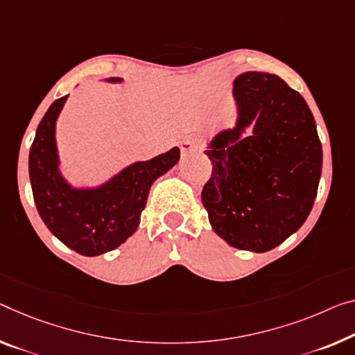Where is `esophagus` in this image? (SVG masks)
Returning <instances> with one entry per match:
<instances>
[{"instance_id":"34e87169","label":"esophagus","mask_w":355,"mask_h":355,"mask_svg":"<svg viewBox=\"0 0 355 355\" xmlns=\"http://www.w3.org/2000/svg\"><path fill=\"white\" fill-rule=\"evenodd\" d=\"M203 149V144L200 141H193V139H185L181 143V152L182 155H187L190 152H198Z\"/></svg>"}]
</instances>
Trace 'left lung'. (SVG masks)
I'll return each instance as SVG.
<instances>
[{
	"instance_id": "8db88e82",
	"label": "left lung",
	"mask_w": 355,
	"mask_h": 355,
	"mask_svg": "<svg viewBox=\"0 0 355 355\" xmlns=\"http://www.w3.org/2000/svg\"><path fill=\"white\" fill-rule=\"evenodd\" d=\"M238 121L205 154L212 173L201 200L209 222L233 248L266 252L295 233L313 209L322 146L303 96L270 73L233 83ZM252 126L246 137L242 132Z\"/></svg>"
}]
</instances>
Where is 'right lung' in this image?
I'll list each match as a JSON object with an SVG mask.
<instances>
[{
	"label": "right lung",
	"instance_id": "1",
	"mask_svg": "<svg viewBox=\"0 0 355 355\" xmlns=\"http://www.w3.org/2000/svg\"><path fill=\"white\" fill-rule=\"evenodd\" d=\"M67 98L53 101L37 125L28 160L33 198L52 234L78 254L95 257L119 248L136 232L150 185L176 165L181 150L173 147L149 162L133 163L98 189H71L58 171L55 146V122Z\"/></svg>",
	"mask_w": 355,
	"mask_h": 355
}]
</instances>
